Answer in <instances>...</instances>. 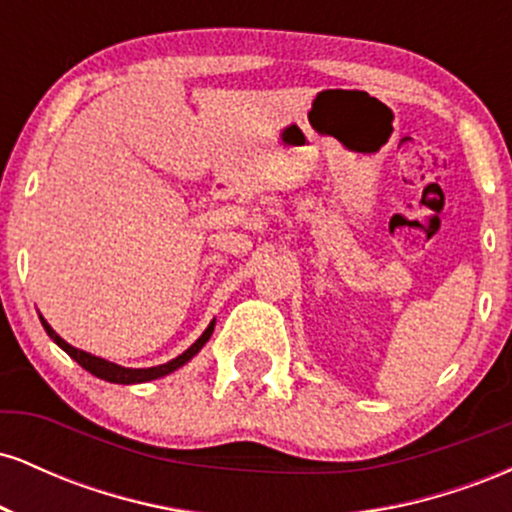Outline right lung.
I'll return each mask as SVG.
<instances>
[{"instance_id": "1", "label": "right lung", "mask_w": 512, "mask_h": 512, "mask_svg": "<svg viewBox=\"0 0 512 512\" xmlns=\"http://www.w3.org/2000/svg\"><path fill=\"white\" fill-rule=\"evenodd\" d=\"M40 322H43L45 332H48V337L52 339V342L60 346L62 351H67V354L72 356L81 368L88 370L91 375H96V378L105 380V383H115V385L149 383V380H158V378H163V375H170L173 370L182 368L187 361H192V358H195L199 351H202V346L209 342L211 332H214V325H216V320H211L207 330L202 332V337H199L197 342L190 346V349H185L180 356H175L173 361L161 363V366H154V368H125V366H117V363H113V361H105V358H101V356H93V354H88V351H81V349H76V346L67 344L60 337V334L52 330V327L48 325V320H45L43 315H40Z\"/></svg>"}]
</instances>
